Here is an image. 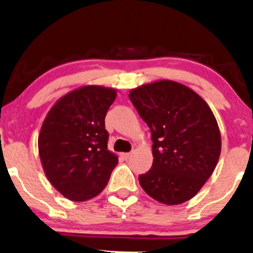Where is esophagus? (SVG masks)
I'll return each instance as SVG.
<instances>
[{"mask_svg":"<svg viewBox=\"0 0 253 253\" xmlns=\"http://www.w3.org/2000/svg\"><path fill=\"white\" fill-rule=\"evenodd\" d=\"M122 157L124 160H129L131 157V153H123L122 154Z\"/></svg>","mask_w":253,"mask_h":253,"instance_id":"1","label":"esophagus"}]
</instances>
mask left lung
<instances>
[{"mask_svg":"<svg viewBox=\"0 0 253 253\" xmlns=\"http://www.w3.org/2000/svg\"><path fill=\"white\" fill-rule=\"evenodd\" d=\"M129 98L152 133L153 166L139 175L142 189L168 206L190 200L220 156L213 113L193 90L169 80L131 90Z\"/></svg>","mask_w":253,"mask_h":253,"instance_id":"left-lung-1","label":"left lung"}]
</instances>
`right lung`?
Listing matches in <instances>:
<instances>
[{"label":"right lung","mask_w":253,"mask_h":253,"mask_svg":"<svg viewBox=\"0 0 253 253\" xmlns=\"http://www.w3.org/2000/svg\"><path fill=\"white\" fill-rule=\"evenodd\" d=\"M116 91L87 85L58 100L43 122L39 153L49 181L68 200L82 202L106 187L118 156L107 149L105 118Z\"/></svg>","instance_id":"obj_1"}]
</instances>
